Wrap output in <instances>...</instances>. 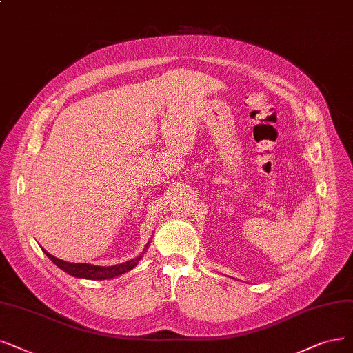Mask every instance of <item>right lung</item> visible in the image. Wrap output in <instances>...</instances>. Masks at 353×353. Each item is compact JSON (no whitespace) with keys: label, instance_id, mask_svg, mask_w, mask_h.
<instances>
[{"label":"right lung","instance_id":"right-lung-1","mask_svg":"<svg viewBox=\"0 0 353 353\" xmlns=\"http://www.w3.org/2000/svg\"><path fill=\"white\" fill-rule=\"evenodd\" d=\"M151 241H148L143 247V252L137 256L135 259H130L125 263L121 265H114V266H96V265H90V263H71V262H65V260H61L55 256H52L50 253H48L46 250H43V253L54 262L61 270H63L68 275L74 276V278H81V279H91V281H104V279H112L116 276H121L123 273L132 270L138 263L139 260L142 259L143 253L147 252L148 245Z\"/></svg>","mask_w":353,"mask_h":353}]
</instances>
